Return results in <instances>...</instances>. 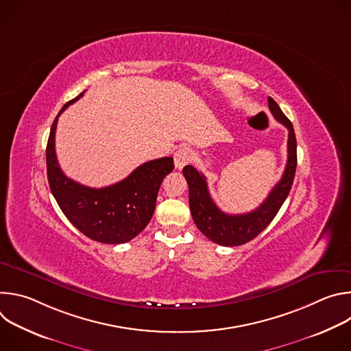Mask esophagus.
Listing matches in <instances>:
<instances>
[{
  "mask_svg": "<svg viewBox=\"0 0 351 351\" xmlns=\"http://www.w3.org/2000/svg\"><path fill=\"white\" fill-rule=\"evenodd\" d=\"M173 160H175V167L178 169H182L184 165H187L193 160L191 149L187 148V147H180L178 152L175 153Z\"/></svg>",
  "mask_w": 351,
  "mask_h": 351,
  "instance_id": "esophagus-1",
  "label": "esophagus"
}]
</instances>
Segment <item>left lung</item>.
Segmentation results:
<instances>
[{
    "mask_svg": "<svg viewBox=\"0 0 351 351\" xmlns=\"http://www.w3.org/2000/svg\"><path fill=\"white\" fill-rule=\"evenodd\" d=\"M268 107L274 118L285 125L289 132L287 162L282 179L275 184L258 208L247 214H225L211 198L206 176L191 165L183 168V175L189 184V206L193 221L199 232L219 245H241L258 236L276 217L291 189L297 167V141L294 129L271 97H268Z\"/></svg>",
    "mask_w": 351,
    "mask_h": 351,
    "instance_id": "left-lung-1",
    "label": "left lung"
}]
</instances>
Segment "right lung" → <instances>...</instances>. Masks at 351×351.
I'll return each mask as SVG.
<instances>
[{
  "instance_id": "obj_1",
  "label": "right lung",
  "mask_w": 351,
  "mask_h": 351,
  "mask_svg": "<svg viewBox=\"0 0 351 351\" xmlns=\"http://www.w3.org/2000/svg\"><path fill=\"white\" fill-rule=\"evenodd\" d=\"M83 94L61 108L49 130L45 149L49 189L64 215L84 236L106 244H122L136 237L152 219L161 183L173 171V158L144 162L123 180L101 189L69 179L57 161L56 130L58 117Z\"/></svg>"
}]
</instances>
